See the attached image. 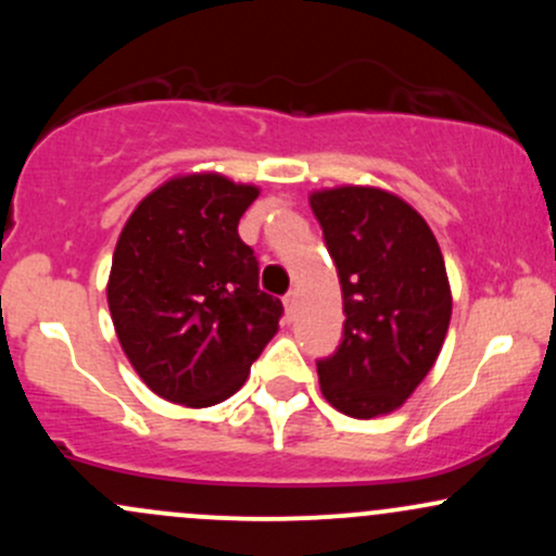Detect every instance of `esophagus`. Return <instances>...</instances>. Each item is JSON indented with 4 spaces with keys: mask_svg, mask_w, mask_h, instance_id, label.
Listing matches in <instances>:
<instances>
[{
    "mask_svg": "<svg viewBox=\"0 0 556 556\" xmlns=\"http://www.w3.org/2000/svg\"><path fill=\"white\" fill-rule=\"evenodd\" d=\"M295 306H298V292H288V295H285V311H288V319L292 316V311H295Z\"/></svg>",
    "mask_w": 556,
    "mask_h": 556,
    "instance_id": "1",
    "label": "esophagus"
}]
</instances>
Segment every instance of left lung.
<instances>
[{"mask_svg": "<svg viewBox=\"0 0 556 556\" xmlns=\"http://www.w3.org/2000/svg\"><path fill=\"white\" fill-rule=\"evenodd\" d=\"M343 290V343L316 362L325 399L371 419L395 412L446 340L451 288L435 235L399 194L334 187L311 194Z\"/></svg>", "mask_w": 556, "mask_h": 556, "instance_id": "8db88e82", "label": "left lung"}]
</instances>
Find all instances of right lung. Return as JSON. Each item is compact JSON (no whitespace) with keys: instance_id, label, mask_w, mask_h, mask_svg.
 <instances>
[{"instance_id":"right-lung-1","label":"right lung","mask_w":556,"mask_h":556,"mask_svg":"<svg viewBox=\"0 0 556 556\" xmlns=\"http://www.w3.org/2000/svg\"><path fill=\"white\" fill-rule=\"evenodd\" d=\"M255 198L258 187L222 174L174 176L121 231L110 316L131 367L170 404L227 401L277 334L282 301L258 288V261L237 235Z\"/></svg>"}]
</instances>
